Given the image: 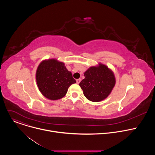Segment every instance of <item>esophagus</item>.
<instances>
[{"instance_id":"34e87169","label":"esophagus","mask_w":155,"mask_h":155,"mask_svg":"<svg viewBox=\"0 0 155 155\" xmlns=\"http://www.w3.org/2000/svg\"><path fill=\"white\" fill-rule=\"evenodd\" d=\"M76 81H77V84H79V83H80V81H81V79L79 78V79L76 80Z\"/></svg>"}]
</instances>
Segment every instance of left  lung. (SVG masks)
<instances>
[{
  "mask_svg": "<svg viewBox=\"0 0 155 155\" xmlns=\"http://www.w3.org/2000/svg\"><path fill=\"white\" fill-rule=\"evenodd\" d=\"M84 75V78L79 85L84 96L92 102H97L106 99L115 85L116 80L113 71L101 63L90 67Z\"/></svg>",
  "mask_w": 155,
  "mask_h": 155,
  "instance_id": "8db88e82",
  "label": "left lung"
}]
</instances>
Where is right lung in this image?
<instances>
[{"instance_id": "1", "label": "right lung", "mask_w": 155, "mask_h": 155, "mask_svg": "<svg viewBox=\"0 0 155 155\" xmlns=\"http://www.w3.org/2000/svg\"><path fill=\"white\" fill-rule=\"evenodd\" d=\"M35 78L42 95L51 101L62 98L69 87L76 83L64 63L56 59L42 61L37 69Z\"/></svg>"}]
</instances>
